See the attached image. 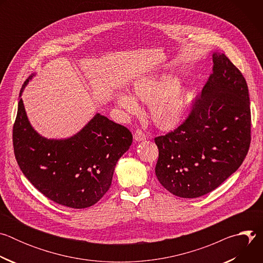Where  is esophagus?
I'll list each match as a JSON object with an SVG mask.
<instances>
[{"label":"esophagus","mask_w":263,"mask_h":263,"mask_svg":"<svg viewBox=\"0 0 263 263\" xmlns=\"http://www.w3.org/2000/svg\"><path fill=\"white\" fill-rule=\"evenodd\" d=\"M134 139L135 141H142L145 139V135L141 130H136L134 133Z\"/></svg>","instance_id":"obj_1"}]
</instances>
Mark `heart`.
<instances>
[{"instance_id": "b5f03b06", "label": "heart", "mask_w": 263, "mask_h": 263, "mask_svg": "<svg viewBox=\"0 0 263 263\" xmlns=\"http://www.w3.org/2000/svg\"><path fill=\"white\" fill-rule=\"evenodd\" d=\"M133 96L149 104V117L160 130L171 131L179 127L193 100V90L180 85L179 78L172 74L137 80L132 87ZM117 105L128 115H137L139 105L130 95L115 97Z\"/></svg>"}]
</instances>
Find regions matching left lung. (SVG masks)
Listing matches in <instances>:
<instances>
[{"instance_id": "obj_1", "label": "left lung", "mask_w": 263, "mask_h": 263, "mask_svg": "<svg viewBox=\"0 0 263 263\" xmlns=\"http://www.w3.org/2000/svg\"><path fill=\"white\" fill-rule=\"evenodd\" d=\"M212 59L213 72L189 119L174 132L155 138L157 179L180 198L214 191L238 170L250 147L247 82L226 55L214 52Z\"/></svg>"}]
</instances>
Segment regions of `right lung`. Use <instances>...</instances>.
<instances>
[{"instance_id": "add662e5", "label": "right lung", "mask_w": 263, "mask_h": 263, "mask_svg": "<svg viewBox=\"0 0 263 263\" xmlns=\"http://www.w3.org/2000/svg\"><path fill=\"white\" fill-rule=\"evenodd\" d=\"M13 126V147L26 178L53 202L74 209L95 205L109 190L119 159L132 143L124 126L101 114L67 138H47L31 125L22 95Z\"/></svg>"}]
</instances>
